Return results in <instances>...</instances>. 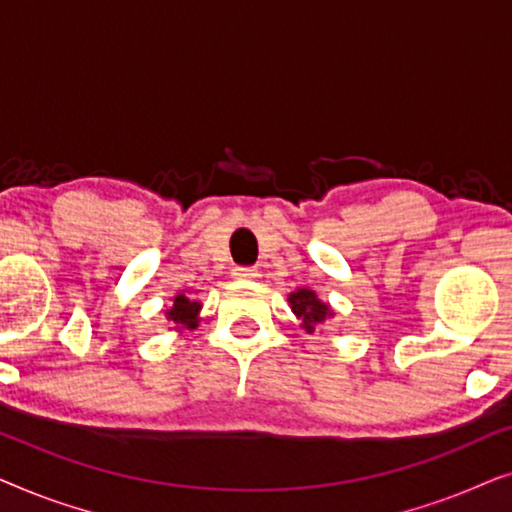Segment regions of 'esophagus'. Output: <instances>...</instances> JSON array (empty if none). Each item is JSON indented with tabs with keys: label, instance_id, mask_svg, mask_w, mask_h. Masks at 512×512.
<instances>
[{
	"label": "esophagus",
	"instance_id": "obj_1",
	"mask_svg": "<svg viewBox=\"0 0 512 512\" xmlns=\"http://www.w3.org/2000/svg\"><path fill=\"white\" fill-rule=\"evenodd\" d=\"M233 277L235 279H254V277H258V270L247 268V265H240V268L233 270Z\"/></svg>",
	"mask_w": 512,
	"mask_h": 512
}]
</instances>
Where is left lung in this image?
<instances>
[{"label": "left lung", "mask_w": 512, "mask_h": 512, "mask_svg": "<svg viewBox=\"0 0 512 512\" xmlns=\"http://www.w3.org/2000/svg\"><path fill=\"white\" fill-rule=\"evenodd\" d=\"M289 303H291V310L296 312V317L303 319V326L307 331H314L317 324H321V321L333 314L331 307L321 303V300L314 296V291L310 289H298L296 293H291Z\"/></svg>", "instance_id": "1"}]
</instances>
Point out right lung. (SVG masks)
Here are the masks:
<instances>
[{"instance_id":"right-lung-1","label":"right lung","mask_w":512,"mask_h":512,"mask_svg":"<svg viewBox=\"0 0 512 512\" xmlns=\"http://www.w3.org/2000/svg\"><path fill=\"white\" fill-rule=\"evenodd\" d=\"M198 310H200V303H195V300L186 298V296H177V298H174L172 310L167 312V319L174 321V324H184V326L195 328V326H198V324H195Z\"/></svg>"}]
</instances>
